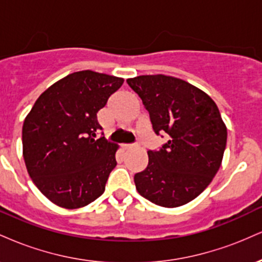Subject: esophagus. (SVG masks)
<instances>
[{
    "label": "esophagus",
    "mask_w": 262,
    "mask_h": 262,
    "mask_svg": "<svg viewBox=\"0 0 262 262\" xmlns=\"http://www.w3.org/2000/svg\"><path fill=\"white\" fill-rule=\"evenodd\" d=\"M135 146V144H123L122 145V148L124 149V150H128V149H132V148H134Z\"/></svg>",
    "instance_id": "34e87169"
}]
</instances>
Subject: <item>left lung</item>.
<instances>
[{
  "instance_id": "1",
  "label": "left lung",
  "mask_w": 262,
  "mask_h": 262,
  "mask_svg": "<svg viewBox=\"0 0 262 262\" xmlns=\"http://www.w3.org/2000/svg\"><path fill=\"white\" fill-rule=\"evenodd\" d=\"M143 101L156 135L169 140L149 150L146 169L134 175L138 192L173 208L191 202L212 182L227 145V128L207 93L181 79L143 75L127 80Z\"/></svg>"
}]
</instances>
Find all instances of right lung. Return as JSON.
<instances>
[{"label": "right lung", "instance_id": "right-lung-1", "mask_svg": "<svg viewBox=\"0 0 262 262\" xmlns=\"http://www.w3.org/2000/svg\"><path fill=\"white\" fill-rule=\"evenodd\" d=\"M124 82L91 70L70 74L44 91L22 129L29 176L48 200L80 208L104 192L116 167L117 145L104 137L97 113Z\"/></svg>", "mask_w": 262, "mask_h": 262}]
</instances>
